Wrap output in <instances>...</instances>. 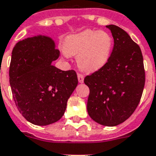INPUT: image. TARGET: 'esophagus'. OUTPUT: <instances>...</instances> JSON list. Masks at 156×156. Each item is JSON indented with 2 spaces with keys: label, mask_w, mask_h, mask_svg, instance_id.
<instances>
[{
  "label": "esophagus",
  "mask_w": 156,
  "mask_h": 156,
  "mask_svg": "<svg viewBox=\"0 0 156 156\" xmlns=\"http://www.w3.org/2000/svg\"><path fill=\"white\" fill-rule=\"evenodd\" d=\"M77 77H78V81L80 83H83L84 82V76L82 74H78L77 75Z\"/></svg>",
  "instance_id": "34e87169"
}]
</instances>
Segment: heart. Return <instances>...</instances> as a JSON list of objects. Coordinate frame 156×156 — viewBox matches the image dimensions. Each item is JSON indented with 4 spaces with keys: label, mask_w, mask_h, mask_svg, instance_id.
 Returning <instances> with one entry per match:
<instances>
[{
    "label": "heart",
    "mask_w": 156,
    "mask_h": 156,
    "mask_svg": "<svg viewBox=\"0 0 156 156\" xmlns=\"http://www.w3.org/2000/svg\"><path fill=\"white\" fill-rule=\"evenodd\" d=\"M113 40L107 32L84 30L67 37L62 49L67 55L76 56L80 69L85 72L99 71L109 61Z\"/></svg>",
    "instance_id": "obj_1"
}]
</instances>
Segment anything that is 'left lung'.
<instances>
[{
  "label": "left lung",
  "instance_id": "left-lung-1",
  "mask_svg": "<svg viewBox=\"0 0 156 156\" xmlns=\"http://www.w3.org/2000/svg\"><path fill=\"white\" fill-rule=\"evenodd\" d=\"M106 27L112 32L114 47L107 64L84 78L89 88L87 111L98 124L116 126L129 118L139 104L145 70L141 49L129 35L115 25Z\"/></svg>",
  "mask_w": 156,
  "mask_h": 156
}]
</instances>
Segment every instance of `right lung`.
Returning <instances> with one entry per match:
<instances>
[{
	"mask_svg": "<svg viewBox=\"0 0 156 156\" xmlns=\"http://www.w3.org/2000/svg\"><path fill=\"white\" fill-rule=\"evenodd\" d=\"M58 57L54 41L41 35L20 41L12 51L9 74L13 98L22 115L36 125L61 119L78 84L74 70L65 72L52 65Z\"/></svg>",
	"mask_w": 156,
	"mask_h": 156,
	"instance_id": "1",
	"label": "right lung"
}]
</instances>
